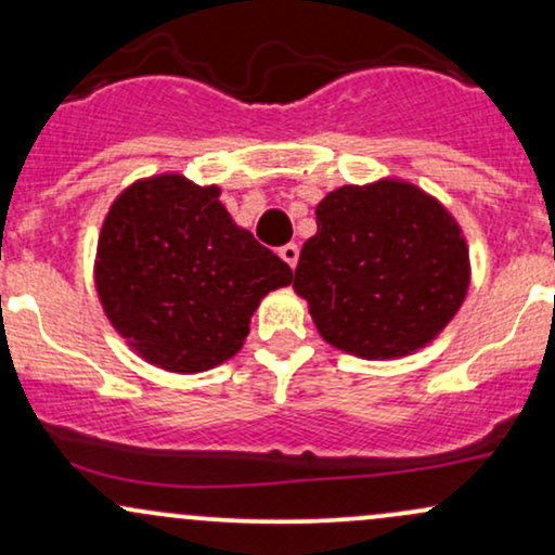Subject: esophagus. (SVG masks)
Listing matches in <instances>:
<instances>
[{"instance_id": "1", "label": "esophagus", "mask_w": 555, "mask_h": 555, "mask_svg": "<svg viewBox=\"0 0 555 555\" xmlns=\"http://www.w3.org/2000/svg\"><path fill=\"white\" fill-rule=\"evenodd\" d=\"M279 256H282V260L289 266V269H295L297 260H299V247L295 245V242H289V245L279 247Z\"/></svg>"}]
</instances>
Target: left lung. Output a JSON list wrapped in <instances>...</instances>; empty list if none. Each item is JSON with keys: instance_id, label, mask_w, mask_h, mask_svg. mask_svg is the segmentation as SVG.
<instances>
[{"instance_id": "8db88e82", "label": "left lung", "mask_w": 555, "mask_h": 555, "mask_svg": "<svg viewBox=\"0 0 555 555\" xmlns=\"http://www.w3.org/2000/svg\"><path fill=\"white\" fill-rule=\"evenodd\" d=\"M295 292L318 334L362 360H397L428 347L460 313L469 247L460 221L417 184L380 177L341 184L318 203Z\"/></svg>"}]
</instances>
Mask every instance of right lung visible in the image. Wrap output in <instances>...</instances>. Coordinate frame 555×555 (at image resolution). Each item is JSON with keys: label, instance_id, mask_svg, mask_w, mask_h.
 <instances>
[{"label": "right lung", "instance_id": "1", "mask_svg": "<svg viewBox=\"0 0 555 555\" xmlns=\"http://www.w3.org/2000/svg\"><path fill=\"white\" fill-rule=\"evenodd\" d=\"M216 184L143 177L114 197L93 282L127 347L169 373H203L240 352L250 318L292 269L234 224Z\"/></svg>", "mask_w": 555, "mask_h": 555}]
</instances>
